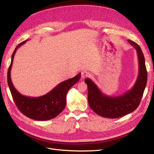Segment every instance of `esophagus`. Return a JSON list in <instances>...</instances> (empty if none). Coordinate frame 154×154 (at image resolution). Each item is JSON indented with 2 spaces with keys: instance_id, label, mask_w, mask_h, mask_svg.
<instances>
[{
  "instance_id": "34e87169",
  "label": "esophagus",
  "mask_w": 154,
  "mask_h": 154,
  "mask_svg": "<svg viewBox=\"0 0 154 154\" xmlns=\"http://www.w3.org/2000/svg\"><path fill=\"white\" fill-rule=\"evenodd\" d=\"M89 76H90V74L86 71H83L82 72V75H81L82 79H85V78L88 77Z\"/></svg>"
}]
</instances>
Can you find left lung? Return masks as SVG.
<instances>
[{"label":"left lung","instance_id":"1","mask_svg":"<svg viewBox=\"0 0 154 154\" xmlns=\"http://www.w3.org/2000/svg\"><path fill=\"white\" fill-rule=\"evenodd\" d=\"M128 42L136 49L139 62V74L137 80L131 89L123 95L110 97L104 94L90 78L85 82L88 88V102L91 108L102 117L118 118L132 112L136 110L143 97L147 82V71L142 50L134 42Z\"/></svg>","mask_w":154,"mask_h":154}]
</instances>
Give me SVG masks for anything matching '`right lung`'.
<instances>
[{
  "label": "right lung",
  "mask_w": 154,
  "mask_h": 154,
  "mask_svg": "<svg viewBox=\"0 0 154 154\" xmlns=\"http://www.w3.org/2000/svg\"><path fill=\"white\" fill-rule=\"evenodd\" d=\"M27 42L18 44L14 50L10 66L8 71V83L14 101L21 112L27 117L38 121L53 119L62 112L66 105V96L69 90L79 81L81 74L61 82L48 94L36 97L26 96L18 92L14 87L11 79V69L14 56L17 50Z\"/></svg>",
  "instance_id": "obj_1"
}]
</instances>
